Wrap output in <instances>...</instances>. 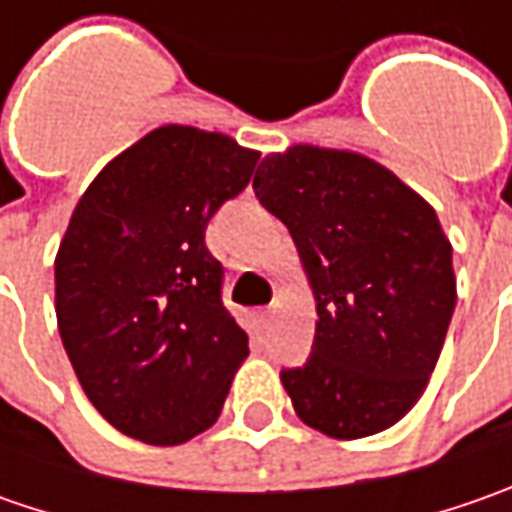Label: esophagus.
Segmentation results:
<instances>
[{
    "label": "esophagus",
    "instance_id": "esophagus-1",
    "mask_svg": "<svg viewBox=\"0 0 512 512\" xmlns=\"http://www.w3.org/2000/svg\"><path fill=\"white\" fill-rule=\"evenodd\" d=\"M270 319H273V307H265V310H262V322L270 325Z\"/></svg>",
    "mask_w": 512,
    "mask_h": 512
}]
</instances>
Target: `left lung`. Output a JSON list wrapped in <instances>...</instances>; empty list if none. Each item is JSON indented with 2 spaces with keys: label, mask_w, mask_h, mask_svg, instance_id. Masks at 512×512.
Instances as JSON below:
<instances>
[{
  "label": "left lung",
  "mask_w": 512,
  "mask_h": 512,
  "mask_svg": "<svg viewBox=\"0 0 512 512\" xmlns=\"http://www.w3.org/2000/svg\"><path fill=\"white\" fill-rule=\"evenodd\" d=\"M316 299L313 356L282 370L296 416L362 439L422 399L456 307L453 247L427 199L370 156L293 145L253 176Z\"/></svg>",
  "instance_id": "8db88e82"
}]
</instances>
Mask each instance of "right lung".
Returning <instances> with one entry per match:
<instances>
[{"label": "right lung", "mask_w": 512, "mask_h": 512, "mask_svg": "<svg viewBox=\"0 0 512 512\" xmlns=\"http://www.w3.org/2000/svg\"><path fill=\"white\" fill-rule=\"evenodd\" d=\"M256 162L225 133L162 125L73 207L53 262L59 336L90 404L125 436L173 447L222 413L250 350L205 227Z\"/></svg>", "instance_id": "obj_1"}]
</instances>
